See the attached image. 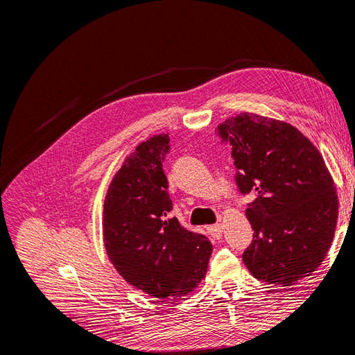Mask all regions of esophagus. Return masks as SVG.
I'll return each instance as SVG.
<instances>
[{
	"instance_id": "1",
	"label": "esophagus",
	"mask_w": 355,
	"mask_h": 355,
	"mask_svg": "<svg viewBox=\"0 0 355 355\" xmlns=\"http://www.w3.org/2000/svg\"><path fill=\"white\" fill-rule=\"evenodd\" d=\"M207 232L211 235L213 239L219 240L222 237V232H223V227L220 223H216V225H211V227L207 228Z\"/></svg>"
}]
</instances>
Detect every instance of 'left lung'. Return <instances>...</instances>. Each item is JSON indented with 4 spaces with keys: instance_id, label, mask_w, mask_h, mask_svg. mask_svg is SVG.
Here are the masks:
<instances>
[{
    "instance_id": "1",
    "label": "left lung",
    "mask_w": 355,
    "mask_h": 355,
    "mask_svg": "<svg viewBox=\"0 0 355 355\" xmlns=\"http://www.w3.org/2000/svg\"><path fill=\"white\" fill-rule=\"evenodd\" d=\"M218 135L232 146L240 192L257 194L245 210L254 232L244 265L268 284H296L335 237L339 200L323 157L292 124L257 114L228 118Z\"/></svg>"
}]
</instances>
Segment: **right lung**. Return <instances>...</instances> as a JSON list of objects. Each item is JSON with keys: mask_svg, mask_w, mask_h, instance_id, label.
Listing matches in <instances>:
<instances>
[{"mask_svg": "<svg viewBox=\"0 0 355 355\" xmlns=\"http://www.w3.org/2000/svg\"><path fill=\"white\" fill-rule=\"evenodd\" d=\"M168 135H155L127 155L103 202V244L116 272L141 292L180 299L206 277L213 245L168 214L163 159Z\"/></svg>", "mask_w": 355, "mask_h": 355, "instance_id": "right-lung-1", "label": "right lung"}]
</instances>
